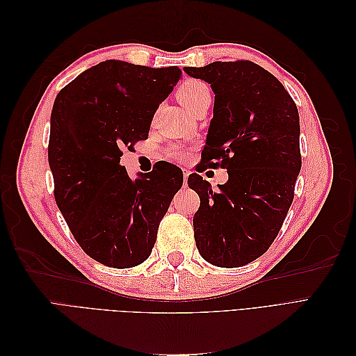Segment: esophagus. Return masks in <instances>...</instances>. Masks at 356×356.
I'll return each instance as SVG.
<instances>
[{
  "mask_svg": "<svg viewBox=\"0 0 356 356\" xmlns=\"http://www.w3.org/2000/svg\"><path fill=\"white\" fill-rule=\"evenodd\" d=\"M182 174H184V184H187V178H188V175H190V170H188V169H184V172H182Z\"/></svg>",
  "mask_w": 356,
  "mask_h": 356,
  "instance_id": "esophagus-1",
  "label": "esophagus"
}]
</instances>
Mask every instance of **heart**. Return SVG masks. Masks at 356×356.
I'll use <instances>...</instances> for the list:
<instances>
[{
	"label": "heart",
	"mask_w": 356,
	"mask_h": 356,
	"mask_svg": "<svg viewBox=\"0 0 356 356\" xmlns=\"http://www.w3.org/2000/svg\"><path fill=\"white\" fill-rule=\"evenodd\" d=\"M177 98L191 113L200 102L211 98V90H209L207 83H203L200 80L190 79V80H186L184 83L179 86L178 90H177ZM170 156L177 157V159L186 157V154L182 153L179 148L172 149Z\"/></svg>",
	"instance_id": "1"
}]
</instances>
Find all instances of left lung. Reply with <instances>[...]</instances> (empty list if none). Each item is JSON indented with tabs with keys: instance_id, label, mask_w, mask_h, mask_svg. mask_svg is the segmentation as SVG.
<instances>
[{
	"instance_id": "1",
	"label": "left lung",
	"mask_w": 356,
	"mask_h": 356,
	"mask_svg": "<svg viewBox=\"0 0 356 356\" xmlns=\"http://www.w3.org/2000/svg\"><path fill=\"white\" fill-rule=\"evenodd\" d=\"M215 93L213 117L199 172L227 169L218 190L199 174L193 217L196 246L208 263L241 267L261 257L281 230L301 169L297 105L273 74L251 60L186 67Z\"/></svg>"
}]
</instances>
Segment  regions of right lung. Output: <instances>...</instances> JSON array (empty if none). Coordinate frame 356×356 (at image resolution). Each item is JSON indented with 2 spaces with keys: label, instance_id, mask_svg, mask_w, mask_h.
<instances>
[{
  "label": "right lung",
  "instance_id": "add662e5",
  "mask_svg": "<svg viewBox=\"0 0 356 356\" xmlns=\"http://www.w3.org/2000/svg\"><path fill=\"white\" fill-rule=\"evenodd\" d=\"M179 79L178 67L111 59L81 72L53 104L49 165L55 199L81 250L101 264L144 263L182 186L181 169L168 161L136 179L120 165L123 149L148 136L154 113Z\"/></svg>",
  "mask_w": 356,
  "mask_h": 356
}]
</instances>
